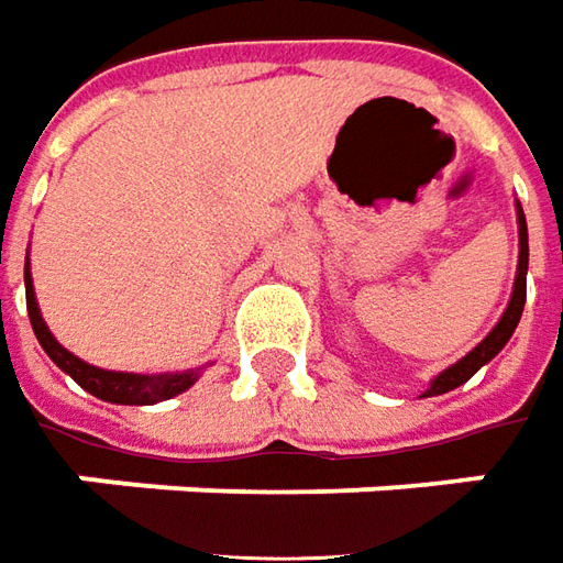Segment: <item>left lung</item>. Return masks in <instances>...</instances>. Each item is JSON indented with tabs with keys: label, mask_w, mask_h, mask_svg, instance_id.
I'll return each instance as SVG.
<instances>
[{
	"label": "left lung",
	"mask_w": 563,
	"mask_h": 563,
	"mask_svg": "<svg viewBox=\"0 0 563 563\" xmlns=\"http://www.w3.org/2000/svg\"><path fill=\"white\" fill-rule=\"evenodd\" d=\"M518 222H520V256H518V278H515V294H511V303H508L505 316L499 319V325L493 328L484 341L477 343V346L467 353L465 360L455 362V365H452V368H446L443 375H437L424 396L446 394V390H452V387L465 384V380L471 378V375H474L481 365H486V362L493 360L501 346L508 343V338L515 334V328H518V322H520V312H523V303H527V260H530V247H527V220H523V210H518Z\"/></svg>",
	"instance_id": "obj_1"
}]
</instances>
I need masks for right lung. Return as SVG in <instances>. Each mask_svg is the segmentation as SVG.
Returning <instances> with one entry per match:
<instances>
[{
	"instance_id": "obj_1",
	"label": "right lung",
	"mask_w": 563,
	"mask_h": 563,
	"mask_svg": "<svg viewBox=\"0 0 563 563\" xmlns=\"http://www.w3.org/2000/svg\"><path fill=\"white\" fill-rule=\"evenodd\" d=\"M24 285H26V312H30V325L36 341L43 343V350L48 353V360L55 362L62 372H67L70 378L77 380L82 390H89L104 402H120V406H151V402H161L169 396L183 394L188 390L198 372L188 368V372H173V375H130V372H104L96 365H86L77 360L74 353H67L62 343L52 338V331L45 328L40 307H36V297H33V278L30 269H24Z\"/></svg>"
}]
</instances>
